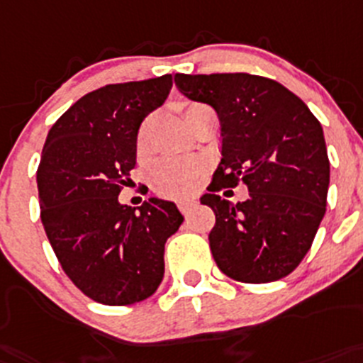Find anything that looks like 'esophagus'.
Returning <instances> with one entry per match:
<instances>
[{"label":"esophagus","mask_w":363,"mask_h":363,"mask_svg":"<svg viewBox=\"0 0 363 363\" xmlns=\"http://www.w3.org/2000/svg\"><path fill=\"white\" fill-rule=\"evenodd\" d=\"M197 204H199V202L195 201V199H182V201L179 202V209H181L184 215H189L193 209L197 208Z\"/></svg>","instance_id":"34e87169"}]
</instances>
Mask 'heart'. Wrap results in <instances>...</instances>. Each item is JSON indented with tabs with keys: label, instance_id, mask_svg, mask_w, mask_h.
I'll return each mask as SVG.
<instances>
[{
	"label": "heart",
	"instance_id": "heart-1",
	"mask_svg": "<svg viewBox=\"0 0 363 363\" xmlns=\"http://www.w3.org/2000/svg\"><path fill=\"white\" fill-rule=\"evenodd\" d=\"M148 121H145L143 127L140 130V138H138V145L143 148L145 140L148 134ZM199 164L193 161H181V159H162L157 161L150 168V184L154 189H157L162 195H186L191 189L193 179L197 175Z\"/></svg>",
	"mask_w": 363,
	"mask_h": 363
}]
</instances>
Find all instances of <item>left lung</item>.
<instances>
[{"instance_id": "left-lung-1", "label": "left lung", "mask_w": 363, "mask_h": 363, "mask_svg": "<svg viewBox=\"0 0 363 363\" xmlns=\"http://www.w3.org/2000/svg\"><path fill=\"white\" fill-rule=\"evenodd\" d=\"M193 101L211 105L222 127V157L201 197L215 211L209 247L225 276L270 283L306 256L326 213L330 159L319 120L276 80L249 73L175 74ZM242 180L245 203L219 199Z\"/></svg>"}]
</instances>
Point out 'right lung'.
Masks as SVG:
<instances>
[{
  "label": "right lung",
  "mask_w": 363,
  "mask_h": 363,
  "mask_svg": "<svg viewBox=\"0 0 363 363\" xmlns=\"http://www.w3.org/2000/svg\"><path fill=\"white\" fill-rule=\"evenodd\" d=\"M172 74L109 84L74 101L48 132L37 170L40 220L67 274L109 306L147 299L164 276V243L184 216L152 197L121 204L135 166L138 132L172 89Z\"/></svg>",
  "instance_id": "obj_1"
}]
</instances>
